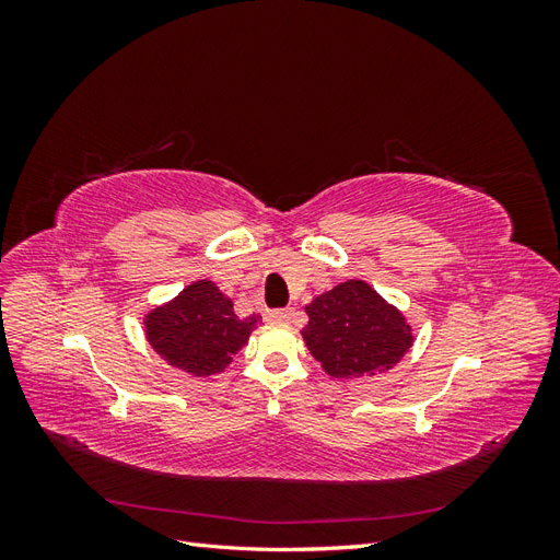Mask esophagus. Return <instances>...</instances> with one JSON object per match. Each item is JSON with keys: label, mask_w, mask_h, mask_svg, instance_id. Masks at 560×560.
Instances as JSON below:
<instances>
[{"label": "esophagus", "mask_w": 560, "mask_h": 560, "mask_svg": "<svg viewBox=\"0 0 560 560\" xmlns=\"http://www.w3.org/2000/svg\"><path fill=\"white\" fill-rule=\"evenodd\" d=\"M294 315L292 308H276V311H266L268 322H290Z\"/></svg>", "instance_id": "1"}]
</instances>
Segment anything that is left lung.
<instances>
[{"instance_id": "left-lung-1", "label": "left lung", "mask_w": 560, "mask_h": 560, "mask_svg": "<svg viewBox=\"0 0 560 560\" xmlns=\"http://www.w3.org/2000/svg\"><path fill=\"white\" fill-rule=\"evenodd\" d=\"M306 313L303 341L334 378L385 374L413 346L406 317L364 280L336 284L313 299Z\"/></svg>"}]
</instances>
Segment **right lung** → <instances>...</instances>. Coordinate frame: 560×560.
I'll return each mask as SVG.
<instances>
[{
    "label": "right lung",
    "mask_w": 560,
    "mask_h": 560,
    "mask_svg": "<svg viewBox=\"0 0 560 560\" xmlns=\"http://www.w3.org/2000/svg\"><path fill=\"white\" fill-rule=\"evenodd\" d=\"M261 315L238 317L229 296L210 280H198L147 317V341L161 358L191 376H212L231 364Z\"/></svg>",
    "instance_id": "obj_1"
}]
</instances>
